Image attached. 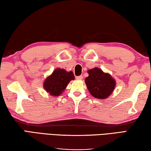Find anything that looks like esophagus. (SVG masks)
<instances>
[{
	"mask_svg": "<svg viewBox=\"0 0 151 151\" xmlns=\"http://www.w3.org/2000/svg\"><path fill=\"white\" fill-rule=\"evenodd\" d=\"M76 78L77 79V80H82V79H83V76H76Z\"/></svg>",
	"mask_w": 151,
	"mask_h": 151,
	"instance_id": "esophagus-1",
	"label": "esophagus"
}]
</instances>
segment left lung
I'll return each mask as SVG.
<instances>
[{
	"instance_id": "left-lung-1",
	"label": "left lung",
	"mask_w": 151,
	"mask_h": 151,
	"mask_svg": "<svg viewBox=\"0 0 151 151\" xmlns=\"http://www.w3.org/2000/svg\"><path fill=\"white\" fill-rule=\"evenodd\" d=\"M88 73L89 76L85 82L91 96L99 99H107L114 90L115 80L109 73H104L98 68L89 70Z\"/></svg>"
}]
</instances>
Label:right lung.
<instances>
[{"label":"right lung","instance_id":"1","mask_svg":"<svg viewBox=\"0 0 151 151\" xmlns=\"http://www.w3.org/2000/svg\"><path fill=\"white\" fill-rule=\"evenodd\" d=\"M74 78L71 71H67L63 69L57 68L45 80L44 88L51 96H59L64 91L69 82L74 80Z\"/></svg>","mask_w":151,"mask_h":151}]
</instances>
